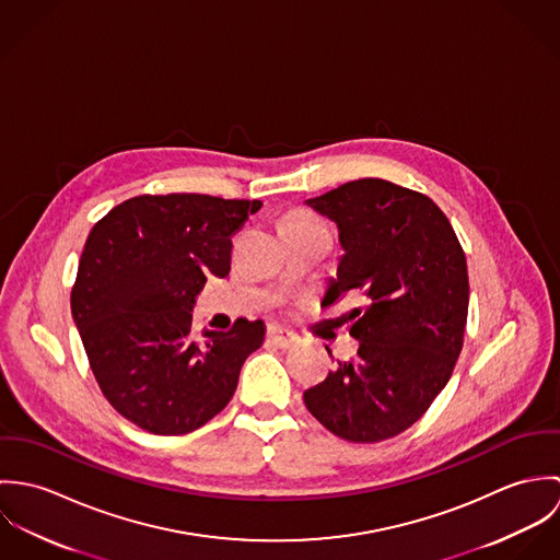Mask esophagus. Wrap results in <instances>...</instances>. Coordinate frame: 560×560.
<instances>
[{
  "mask_svg": "<svg viewBox=\"0 0 560 560\" xmlns=\"http://www.w3.org/2000/svg\"><path fill=\"white\" fill-rule=\"evenodd\" d=\"M267 338H269L276 347H280V349H289V347H293V345L298 342V336H295L293 331L280 327V325H269Z\"/></svg>",
  "mask_w": 560,
  "mask_h": 560,
  "instance_id": "34e87169",
  "label": "esophagus"
}]
</instances>
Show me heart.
I'll use <instances>...</instances> for the list:
<instances>
[{
    "instance_id": "1",
    "label": "heart",
    "mask_w": 560,
    "mask_h": 560,
    "mask_svg": "<svg viewBox=\"0 0 560 560\" xmlns=\"http://www.w3.org/2000/svg\"><path fill=\"white\" fill-rule=\"evenodd\" d=\"M287 220H291V222H311V220H317V218L308 211H293Z\"/></svg>"
}]
</instances>
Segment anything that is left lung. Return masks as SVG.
<instances>
[{"mask_svg": "<svg viewBox=\"0 0 560 560\" xmlns=\"http://www.w3.org/2000/svg\"><path fill=\"white\" fill-rule=\"evenodd\" d=\"M306 205L338 224L345 247L327 304L360 291L366 306L351 313L358 353L338 360L304 402L347 442L395 438L442 393L462 353L470 302L464 247L429 196L384 178L345 183Z\"/></svg>", "mask_w": 560, "mask_h": 560, "instance_id": "left-lung-1", "label": "left lung"}]
</instances>
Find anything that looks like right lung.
Wrapping results in <instances>:
<instances>
[{
	"instance_id": "add662e5",
	"label": "right lung",
	"mask_w": 560,
	"mask_h": 560,
	"mask_svg": "<svg viewBox=\"0 0 560 560\" xmlns=\"http://www.w3.org/2000/svg\"><path fill=\"white\" fill-rule=\"evenodd\" d=\"M260 200L144 194L101 218L81 252L71 313L109 405L155 435L189 433L233 399L262 320L191 329L194 298L231 271V237Z\"/></svg>"
}]
</instances>
